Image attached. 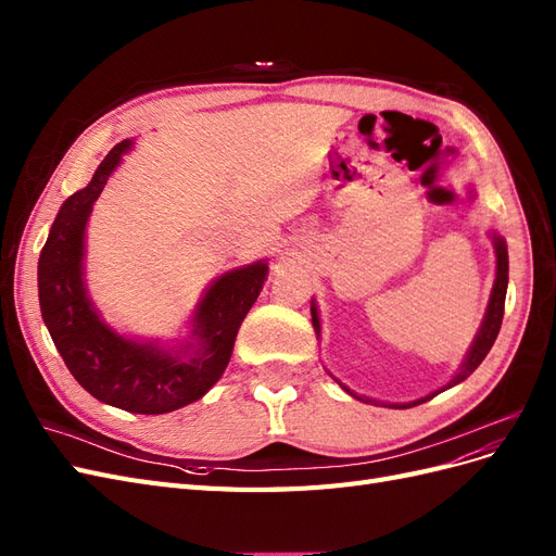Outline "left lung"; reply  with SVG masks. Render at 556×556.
Wrapping results in <instances>:
<instances>
[{
    "mask_svg": "<svg viewBox=\"0 0 556 556\" xmlns=\"http://www.w3.org/2000/svg\"><path fill=\"white\" fill-rule=\"evenodd\" d=\"M494 250H496V280H494V290H492V299H490V306H486V315H484V323L476 336L473 341V348L468 350V357L466 362L462 364L459 374L454 376L445 387H441V390L431 392L429 396L419 399V401H413V403H403V406L399 408H410V406H417V403H425L429 399H433L435 394L445 392L447 387H454L457 382L466 380L470 374L476 371V368L480 366V362L486 357V352L492 350L496 336H498V329H501V323H503V306H506V290H508V248H506V241H503L501 237H494ZM313 313V327L315 331L319 329V319H317V313L315 308H311ZM352 394V392H350Z\"/></svg>",
    "mask_w": 556,
    "mask_h": 556,
    "instance_id": "left-lung-1",
    "label": "left lung"
}]
</instances>
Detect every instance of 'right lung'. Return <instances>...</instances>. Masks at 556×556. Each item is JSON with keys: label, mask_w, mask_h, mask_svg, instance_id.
I'll return each mask as SVG.
<instances>
[{"label": "right lung", "mask_w": 556, "mask_h": 556, "mask_svg": "<svg viewBox=\"0 0 556 556\" xmlns=\"http://www.w3.org/2000/svg\"><path fill=\"white\" fill-rule=\"evenodd\" d=\"M131 141L117 143L86 188L64 201L39 255L43 323L66 368L80 387L127 413L162 415L204 396L229 364L243 317L255 304L268 266L264 262L217 278L194 315L197 348L164 352L123 339L92 311L83 288V233L92 204Z\"/></svg>", "instance_id": "add662e5"}]
</instances>
